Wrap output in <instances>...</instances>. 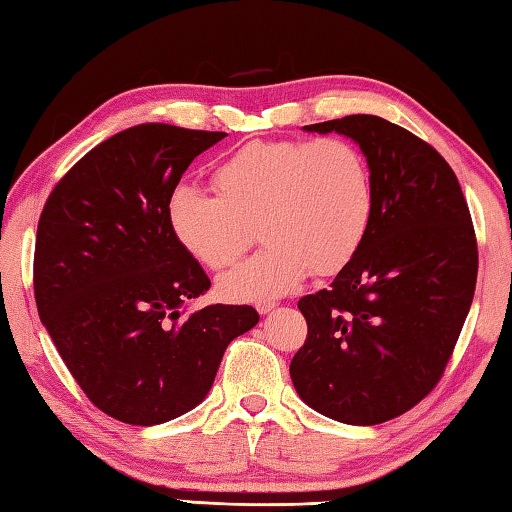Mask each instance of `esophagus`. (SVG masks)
I'll list each match as a JSON object with an SVG mask.
<instances>
[{
    "instance_id": "1",
    "label": "esophagus",
    "mask_w": 512,
    "mask_h": 512,
    "mask_svg": "<svg viewBox=\"0 0 512 512\" xmlns=\"http://www.w3.org/2000/svg\"><path fill=\"white\" fill-rule=\"evenodd\" d=\"M276 307V301H260V303H256V310H258V314H269Z\"/></svg>"
}]
</instances>
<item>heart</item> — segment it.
<instances>
[{
	"label": "heart",
	"mask_w": 512,
	"mask_h": 512,
	"mask_svg": "<svg viewBox=\"0 0 512 512\" xmlns=\"http://www.w3.org/2000/svg\"><path fill=\"white\" fill-rule=\"evenodd\" d=\"M209 196L180 185L167 223L182 249L209 269L245 254L254 225L267 243L220 278L231 301H267L307 274H339L359 254L372 223V180L361 151L341 138L249 142L214 171Z\"/></svg>",
	"instance_id": "1"
}]
</instances>
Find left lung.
I'll use <instances>...</instances> for the list:
<instances>
[{
  "instance_id": "obj_1",
  "label": "left lung",
  "mask_w": 512,
  "mask_h": 512,
  "mask_svg": "<svg viewBox=\"0 0 512 512\" xmlns=\"http://www.w3.org/2000/svg\"><path fill=\"white\" fill-rule=\"evenodd\" d=\"M359 144L372 223L330 289L303 296L307 339L289 374L307 406L350 426L390 421L439 383L477 283L468 202L428 142L379 115L307 124Z\"/></svg>"
}]
</instances>
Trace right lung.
I'll use <instances>...</instances> for the list:
<instances>
[{
	"instance_id": "add662e5",
	"label": "right lung",
	"mask_w": 512,
	"mask_h": 512,
	"mask_svg": "<svg viewBox=\"0 0 512 512\" xmlns=\"http://www.w3.org/2000/svg\"><path fill=\"white\" fill-rule=\"evenodd\" d=\"M227 136L171 124L115 133L75 162L37 225L33 285L44 327L95 408L131 426L194 410L252 305L189 298L211 281L167 223V200L202 151Z\"/></svg>"
}]
</instances>
